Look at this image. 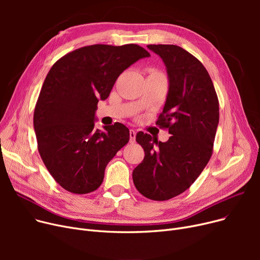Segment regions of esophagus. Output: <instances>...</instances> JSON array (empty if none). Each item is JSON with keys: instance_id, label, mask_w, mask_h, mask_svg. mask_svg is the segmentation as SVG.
I'll return each instance as SVG.
<instances>
[{"instance_id": "1", "label": "esophagus", "mask_w": 260, "mask_h": 260, "mask_svg": "<svg viewBox=\"0 0 260 260\" xmlns=\"http://www.w3.org/2000/svg\"><path fill=\"white\" fill-rule=\"evenodd\" d=\"M136 141V131L129 129V142L134 143Z\"/></svg>"}]
</instances>
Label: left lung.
<instances>
[{"mask_svg":"<svg viewBox=\"0 0 260 260\" xmlns=\"http://www.w3.org/2000/svg\"><path fill=\"white\" fill-rule=\"evenodd\" d=\"M165 62L170 80L167 101L156 124L172 136L161 142L142 132L136 136L144 159L133 172L144 197L165 201L182 194L198 178L213 154L219 102L202 63L177 45H147Z\"/></svg>","mask_w":260,"mask_h":260,"instance_id":"left-lung-1","label":"left lung"}]
</instances>
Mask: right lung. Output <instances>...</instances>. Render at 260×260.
<instances>
[{
  "instance_id": "obj_1",
  "label": "right lung",
  "mask_w": 260,
  "mask_h": 260,
  "mask_svg": "<svg viewBox=\"0 0 260 260\" xmlns=\"http://www.w3.org/2000/svg\"><path fill=\"white\" fill-rule=\"evenodd\" d=\"M149 52L137 44H94L66 53L52 65L34 113L38 151L50 175L64 189L88 194L129 140L122 123L94 129V112L118 77Z\"/></svg>"
}]
</instances>
